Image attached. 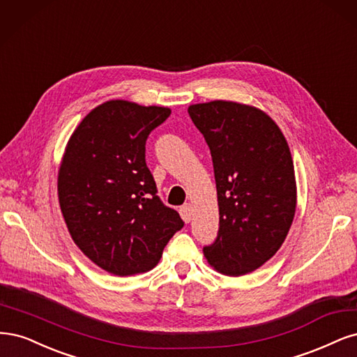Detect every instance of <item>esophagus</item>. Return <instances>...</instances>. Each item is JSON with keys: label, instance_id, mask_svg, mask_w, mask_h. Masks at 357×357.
<instances>
[{"label": "esophagus", "instance_id": "obj_1", "mask_svg": "<svg viewBox=\"0 0 357 357\" xmlns=\"http://www.w3.org/2000/svg\"><path fill=\"white\" fill-rule=\"evenodd\" d=\"M179 213H181V218H182L183 221L190 222L191 218H192V208H191L190 204H183V206H181Z\"/></svg>", "mask_w": 357, "mask_h": 357}]
</instances>
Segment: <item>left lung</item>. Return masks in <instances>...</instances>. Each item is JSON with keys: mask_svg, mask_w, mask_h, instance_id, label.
Masks as SVG:
<instances>
[{"mask_svg": "<svg viewBox=\"0 0 357 357\" xmlns=\"http://www.w3.org/2000/svg\"><path fill=\"white\" fill-rule=\"evenodd\" d=\"M188 114L209 145L220 206V231L203 254L222 274L255 271L280 249L295 216L289 145L257 107L212 100L190 105Z\"/></svg>", "mask_w": 357, "mask_h": 357, "instance_id": "1", "label": "left lung"}]
</instances>
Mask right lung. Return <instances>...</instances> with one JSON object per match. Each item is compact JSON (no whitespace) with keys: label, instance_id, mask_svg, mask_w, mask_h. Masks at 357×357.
<instances>
[{"label":"right lung","instance_id":"right-lung-1","mask_svg":"<svg viewBox=\"0 0 357 357\" xmlns=\"http://www.w3.org/2000/svg\"><path fill=\"white\" fill-rule=\"evenodd\" d=\"M170 116L166 107L112 99L73 132L57 174L59 204L74 243L114 275L145 273L183 221L158 199L145 163L148 135Z\"/></svg>","mask_w":357,"mask_h":357}]
</instances>
